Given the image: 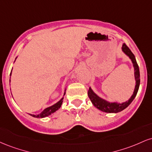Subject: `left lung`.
<instances>
[{
    "label": "left lung",
    "mask_w": 152,
    "mask_h": 152,
    "mask_svg": "<svg viewBox=\"0 0 152 152\" xmlns=\"http://www.w3.org/2000/svg\"><path fill=\"white\" fill-rule=\"evenodd\" d=\"M121 50L123 53L126 54L127 56L130 58L132 61V64H133V67L134 69V77H135L136 81V85L135 88H134L133 94L131 96V97L129 100L126 102H122V103H118V102H110L106 101V99H104L99 96L95 92L92 90V88H89L88 91V96L89 97L91 102L92 104L95 106L96 108L100 110V111H103V112L106 113H118L120 111H123L125 109L127 106L133 102L134 98L137 96V94L138 92L139 88V84H140V73H139V69L138 64L136 61L135 56L131 51V50L129 48V47L126 46L125 43H123L121 47Z\"/></svg>",
    "instance_id": "8db88e82"
}]
</instances>
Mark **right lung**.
I'll return each instance as SVG.
<instances>
[{
  "instance_id": "1",
  "label": "right lung",
  "mask_w": 152,
  "mask_h": 152,
  "mask_svg": "<svg viewBox=\"0 0 152 152\" xmlns=\"http://www.w3.org/2000/svg\"><path fill=\"white\" fill-rule=\"evenodd\" d=\"M17 58V57L15 58V59ZM11 73H12V70H11ZM11 73H10V76H11ZM66 88H65V90H64V95H65L66 94ZM63 99H64V97H62L61 99H60V100L58 101V102H56V104H54L53 105L49 106V107H47L43 111H42L41 113H40L39 114H29V115H31V116H32L33 117H36V118H44V117H46V116H49V115L53 114L54 112H56V111H57V110H58L59 109L61 108V106L62 104H63Z\"/></svg>"
}]
</instances>
